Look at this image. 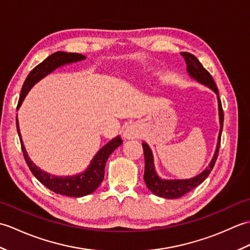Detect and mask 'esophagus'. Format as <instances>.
<instances>
[{
	"mask_svg": "<svg viewBox=\"0 0 250 250\" xmlns=\"http://www.w3.org/2000/svg\"><path fill=\"white\" fill-rule=\"evenodd\" d=\"M140 134H141L140 126L135 124H132V125H128L124 131V137L125 140L136 139V137L140 136Z\"/></svg>",
	"mask_w": 250,
	"mask_h": 250,
	"instance_id": "esophagus-1",
	"label": "esophagus"
}]
</instances>
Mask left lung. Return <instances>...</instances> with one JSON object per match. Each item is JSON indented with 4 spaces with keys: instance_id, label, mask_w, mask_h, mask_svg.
Returning <instances> with one entry per match:
<instances>
[{
    "instance_id": "8db88e82",
    "label": "left lung",
    "mask_w": 250,
    "mask_h": 250,
    "mask_svg": "<svg viewBox=\"0 0 250 250\" xmlns=\"http://www.w3.org/2000/svg\"><path fill=\"white\" fill-rule=\"evenodd\" d=\"M180 55L184 57L186 64H187V73L190 78L193 81L198 82L201 84H204L207 88H209L211 91H214L217 95V101H218V114H219V134L218 140H217L216 149L214 152V156L211 158L210 162L203 172L200 173L196 176L188 179H164L159 176L156 167H155V159H153L152 151L150 149L149 145L147 143L143 142V150H144V157H145V172H144V180L147 186L153 194H156L160 198L164 199H178L180 196L185 195L186 193L190 192L195 187H198L200 184H202L208 176L209 173L213 169L217 157H218L219 147H220V139H221V132L222 126H224V110H222L221 101L219 99V92L218 88H217L216 83L214 82L213 77L210 74L207 72L201 62L196 59V58L189 54V52H180Z\"/></svg>"
}]
</instances>
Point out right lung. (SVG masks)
I'll use <instances>...</instances> for the list:
<instances>
[{
	"label": "right lung",
	"mask_w": 250,
	"mask_h": 250,
	"mask_svg": "<svg viewBox=\"0 0 250 250\" xmlns=\"http://www.w3.org/2000/svg\"><path fill=\"white\" fill-rule=\"evenodd\" d=\"M84 59H86V57L81 54H73V52L63 51L55 52V54L50 55L48 58H46L43 62L35 66L33 70L30 72L28 77H26L22 89H21L17 110L20 108L21 104H22L23 100L25 99L26 94L29 93L32 87H33L36 83H39L41 79H43L44 77L48 75V74L57 70V68L71 64V63L83 61ZM16 125H17L21 149H22L25 162L28 164L32 174L34 175L36 179L39 180L41 184H43L45 187H47L49 190L54 191L55 193L71 196V198H81V196L88 195L90 193H92L93 191L99 187L104 178V169L106 161H107L110 153L113 152L117 147H119L122 144L121 137L119 135L116 136L95 153L92 160L90 161L88 167L84 169L83 172L78 173L76 175H72V176H56V175H52L43 171V169L40 168L31 160L23 145L22 137H21L18 117L16 118Z\"/></svg>",
	"instance_id": "1"
}]
</instances>
